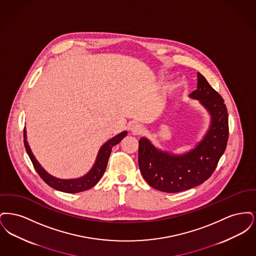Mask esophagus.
Instances as JSON below:
<instances>
[{"label":"esophagus","instance_id":"esophagus-1","mask_svg":"<svg viewBox=\"0 0 256 256\" xmlns=\"http://www.w3.org/2000/svg\"><path fill=\"white\" fill-rule=\"evenodd\" d=\"M130 130H132V132L134 135H140V134H142V132H143L144 128H143V126L141 124H135L132 126Z\"/></svg>","mask_w":256,"mask_h":256}]
</instances>
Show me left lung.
Here are the masks:
<instances>
[{"label":"left lung","instance_id":"1","mask_svg":"<svg viewBox=\"0 0 256 256\" xmlns=\"http://www.w3.org/2000/svg\"><path fill=\"white\" fill-rule=\"evenodd\" d=\"M189 97L198 100L210 116L206 134L189 152L176 154L162 150L148 138L139 140L138 163L152 188L178 193L204 182L217 167L228 139V115L222 98L198 73V86Z\"/></svg>","mask_w":256,"mask_h":256}]
</instances>
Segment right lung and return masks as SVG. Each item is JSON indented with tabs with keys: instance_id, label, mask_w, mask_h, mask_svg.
Segmentation results:
<instances>
[{
	"instance_id": "1",
	"label": "right lung",
	"mask_w": 256,
	"mask_h": 256,
	"mask_svg": "<svg viewBox=\"0 0 256 256\" xmlns=\"http://www.w3.org/2000/svg\"><path fill=\"white\" fill-rule=\"evenodd\" d=\"M126 134H128V132L124 130L121 134L115 135L108 141H106L98 150L96 161L90 170L80 178H71V180L58 178L56 176H52V174H50L46 170H44V168L39 164V162L37 161L30 148L28 146V143L26 141V128L24 130V144L26 154H28L30 158L34 164V167L36 170L38 174L40 176V178L52 188L61 191V192H64V193L73 194V193H78V192L88 190V189L94 187L100 182V180L102 178V174H104L106 169L112 148L115 145L119 144L122 141V138H124L126 136Z\"/></svg>"
}]
</instances>
